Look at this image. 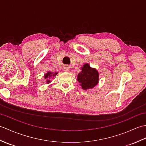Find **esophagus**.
<instances>
[{"mask_svg": "<svg viewBox=\"0 0 146 146\" xmlns=\"http://www.w3.org/2000/svg\"><path fill=\"white\" fill-rule=\"evenodd\" d=\"M63 70L65 71H69V70H70V67L68 66H67V65H66V66H64Z\"/></svg>", "mask_w": 146, "mask_h": 146, "instance_id": "esophagus-1", "label": "esophagus"}]
</instances>
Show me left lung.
I'll return each mask as SVG.
<instances>
[{"instance_id": "1", "label": "left lung", "mask_w": 146, "mask_h": 146, "mask_svg": "<svg viewBox=\"0 0 146 146\" xmlns=\"http://www.w3.org/2000/svg\"><path fill=\"white\" fill-rule=\"evenodd\" d=\"M77 80L83 90L93 88L98 84L99 73L95 68H91L88 63L83 64L82 71L78 74Z\"/></svg>"}]
</instances>
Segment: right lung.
<instances>
[{
    "instance_id": "add662e5",
    "label": "right lung",
    "mask_w": 146,
    "mask_h": 146,
    "mask_svg": "<svg viewBox=\"0 0 146 146\" xmlns=\"http://www.w3.org/2000/svg\"><path fill=\"white\" fill-rule=\"evenodd\" d=\"M57 73H52L51 71H48V73H46L44 76V78L46 79V83H50L51 80H49V79H50V78H51V77H53V76L56 75Z\"/></svg>"
}]
</instances>
